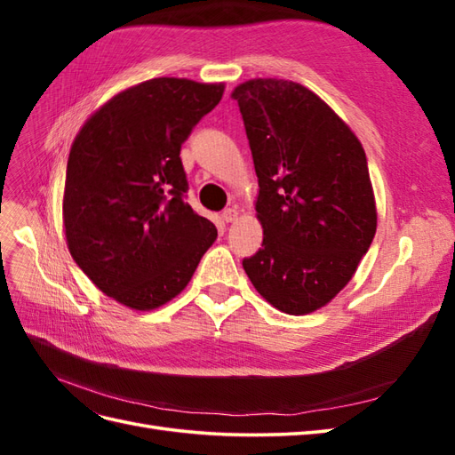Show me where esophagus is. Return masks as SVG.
I'll use <instances>...</instances> for the list:
<instances>
[{"label": "esophagus", "instance_id": "34e87169", "mask_svg": "<svg viewBox=\"0 0 455 455\" xmlns=\"http://www.w3.org/2000/svg\"><path fill=\"white\" fill-rule=\"evenodd\" d=\"M237 216H239V212L235 211V209H226L224 212H222V220L226 224H231V222H235L237 220Z\"/></svg>", "mask_w": 455, "mask_h": 455}]
</instances>
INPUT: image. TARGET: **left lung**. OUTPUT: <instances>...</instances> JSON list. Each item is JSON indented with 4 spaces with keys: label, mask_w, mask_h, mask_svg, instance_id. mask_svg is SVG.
<instances>
[{
    "label": "left lung",
    "mask_w": 455,
    "mask_h": 455,
    "mask_svg": "<svg viewBox=\"0 0 455 455\" xmlns=\"http://www.w3.org/2000/svg\"><path fill=\"white\" fill-rule=\"evenodd\" d=\"M237 100L258 176L261 249L243 267L288 315L326 306L359 267L378 212L363 144L332 108L288 79H249Z\"/></svg>",
    "instance_id": "8db88e82"
}]
</instances>
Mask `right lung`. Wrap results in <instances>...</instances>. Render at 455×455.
<instances>
[{
  "label": "right lung",
  "mask_w": 455,
  "mask_h": 455,
  "mask_svg": "<svg viewBox=\"0 0 455 455\" xmlns=\"http://www.w3.org/2000/svg\"><path fill=\"white\" fill-rule=\"evenodd\" d=\"M222 94L224 84L148 79L109 99L76 136L62 201L66 244L121 306L167 304L218 237L184 199L180 148Z\"/></svg>",
  "instance_id": "obj_1"
}]
</instances>
